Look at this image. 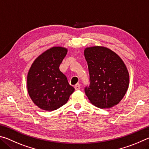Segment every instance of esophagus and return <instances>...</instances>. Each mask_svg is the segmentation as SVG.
<instances>
[{"label": "esophagus", "mask_w": 149, "mask_h": 149, "mask_svg": "<svg viewBox=\"0 0 149 149\" xmlns=\"http://www.w3.org/2000/svg\"><path fill=\"white\" fill-rule=\"evenodd\" d=\"M74 88L76 90H79L80 89V84H77L74 86Z\"/></svg>", "instance_id": "1"}]
</instances>
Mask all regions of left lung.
<instances>
[{
    "label": "left lung",
    "instance_id": "left-lung-1",
    "mask_svg": "<svg viewBox=\"0 0 149 149\" xmlns=\"http://www.w3.org/2000/svg\"><path fill=\"white\" fill-rule=\"evenodd\" d=\"M90 74V86L85 93L93 105L107 109L116 105L129 86V73L124 61L115 52L103 46L84 49Z\"/></svg>",
    "mask_w": 149,
    "mask_h": 149
}]
</instances>
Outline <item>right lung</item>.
Segmentation results:
<instances>
[{
    "label": "right lung",
    "instance_id": "add662e5",
    "mask_svg": "<svg viewBox=\"0 0 149 149\" xmlns=\"http://www.w3.org/2000/svg\"><path fill=\"white\" fill-rule=\"evenodd\" d=\"M67 49L55 46L36 58L27 74V90L33 103L45 111H54L66 103L74 88L59 70Z\"/></svg>",
    "mask_w": 149,
    "mask_h": 149
}]
</instances>
